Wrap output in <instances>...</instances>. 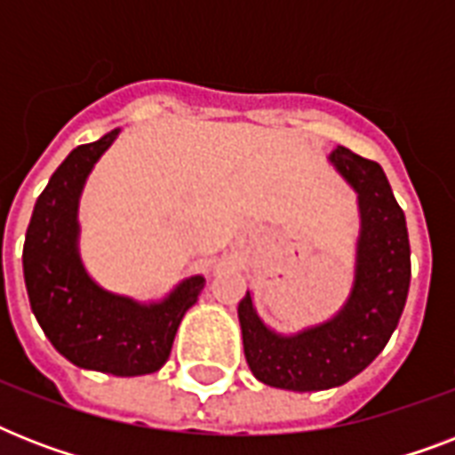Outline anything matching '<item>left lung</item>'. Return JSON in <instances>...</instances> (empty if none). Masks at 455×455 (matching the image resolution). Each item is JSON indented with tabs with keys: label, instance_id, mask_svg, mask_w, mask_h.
Wrapping results in <instances>:
<instances>
[{
	"label": "left lung",
	"instance_id": "1",
	"mask_svg": "<svg viewBox=\"0 0 455 455\" xmlns=\"http://www.w3.org/2000/svg\"><path fill=\"white\" fill-rule=\"evenodd\" d=\"M328 163L356 193L352 288L331 318L298 332L264 323L252 292H245L238 304L243 352L252 375L269 387L321 392L349 382L385 349L409 295L406 217L382 167L345 146H338Z\"/></svg>",
	"mask_w": 455,
	"mask_h": 455
}]
</instances>
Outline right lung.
Listing matches in <instances>:
<instances>
[{"label":"right lung","mask_w":455,"mask_h":455,"mask_svg":"<svg viewBox=\"0 0 455 455\" xmlns=\"http://www.w3.org/2000/svg\"><path fill=\"white\" fill-rule=\"evenodd\" d=\"M120 127L77 146L53 172L35 203L23 245V276L32 314L56 352L84 371L134 378L170 359L181 318L198 302L205 276L181 278L160 299L106 291L80 255V198L99 157Z\"/></svg>","instance_id":"1"}]
</instances>
